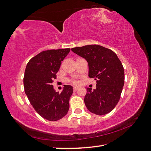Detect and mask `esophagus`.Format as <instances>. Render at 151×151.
<instances>
[{"label": "esophagus", "instance_id": "34e87169", "mask_svg": "<svg viewBox=\"0 0 151 151\" xmlns=\"http://www.w3.org/2000/svg\"><path fill=\"white\" fill-rule=\"evenodd\" d=\"M78 88H73V91H78Z\"/></svg>", "mask_w": 151, "mask_h": 151}]
</instances>
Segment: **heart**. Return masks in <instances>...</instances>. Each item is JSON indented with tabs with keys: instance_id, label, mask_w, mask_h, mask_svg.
<instances>
[{
	"instance_id": "1",
	"label": "heart",
	"mask_w": 151,
	"mask_h": 151,
	"mask_svg": "<svg viewBox=\"0 0 151 151\" xmlns=\"http://www.w3.org/2000/svg\"><path fill=\"white\" fill-rule=\"evenodd\" d=\"M68 82H69L71 84H72L73 86H78L79 84V81L77 80H74V79H68Z\"/></svg>"
}]
</instances>
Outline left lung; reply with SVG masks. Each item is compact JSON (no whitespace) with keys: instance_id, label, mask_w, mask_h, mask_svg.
<instances>
[{"instance_id":"8db88e82","label":"left lung","mask_w":151,"mask_h":151,"mask_svg":"<svg viewBox=\"0 0 151 151\" xmlns=\"http://www.w3.org/2000/svg\"><path fill=\"white\" fill-rule=\"evenodd\" d=\"M88 62L89 77L96 80V89H87L84 98L89 111L98 115L114 109L121 97L125 81L122 63L111 50L97 44L71 48Z\"/></svg>"}]
</instances>
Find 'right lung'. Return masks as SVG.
I'll return each instance as SVG.
<instances>
[{
    "mask_svg": "<svg viewBox=\"0 0 151 151\" xmlns=\"http://www.w3.org/2000/svg\"><path fill=\"white\" fill-rule=\"evenodd\" d=\"M70 51V48L46 50L31 58L26 65L25 93L34 109L45 119L60 120L68 112L72 87L64 86L63 91L58 93L52 83L57 78L62 61Z\"/></svg>",
    "mask_w": 151,
    "mask_h": 151,
    "instance_id": "add662e5",
    "label": "right lung"
}]
</instances>
